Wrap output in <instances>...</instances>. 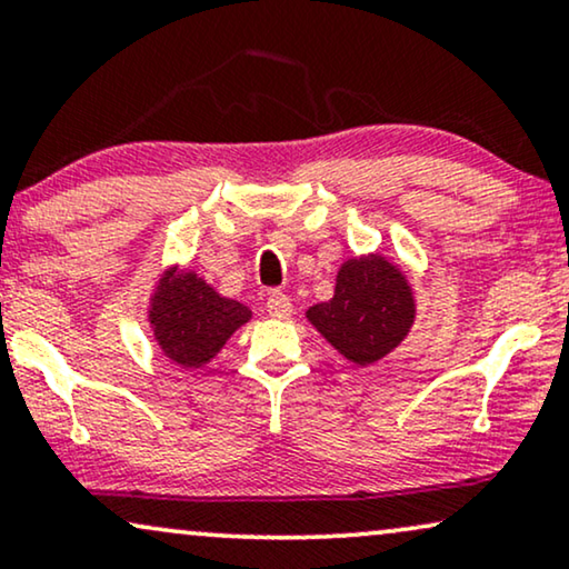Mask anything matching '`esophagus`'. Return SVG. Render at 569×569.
<instances>
[{
    "instance_id": "obj_1",
    "label": "esophagus",
    "mask_w": 569,
    "mask_h": 569,
    "mask_svg": "<svg viewBox=\"0 0 569 569\" xmlns=\"http://www.w3.org/2000/svg\"><path fill=\"white\" fill-rule=\"evenodd\" d=\"M268 315L276 319H288L293 315V303L283 291H273L268 296Z\"/></svg>"
}]
</instances>
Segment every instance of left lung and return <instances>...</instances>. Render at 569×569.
I'll list each match as a JSON object with an SVG mask.
<instances>
[{
  "label": "left lung",
  "mask_w": 569,
  "mask_h": 569,
  "mask_svg": "<svg viewBox=\"0 0 569 569\" xmlns=\"http://www.w3.org/2000/svg\"><path fill=\"white\" fill-rule=\"evenodd\" d=\"M319 335L356 366H371L407 338L415 296L407 278L381 254L342 262L330 301L309 307Z\"/></svg>",
  "instance_id": "1"
}]
</instances>
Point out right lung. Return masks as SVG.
<instances>
[{"label":"right lung","mask_w":569,"mask_h":569,"mask_svg":"<svg viewBox=\"0 0 569 569\" xmlns=\"http://www.w3.org/2000/svg\"><path fill=\"white\" fill-rule=\"evenodd\" d=\"M252 311L234 299L216 293L193 270H167L151 293L149 325L157 346L172 363L201 368L227 346V340Z\"/></svg>","instance_id":"obj_1"}]
</instances>
